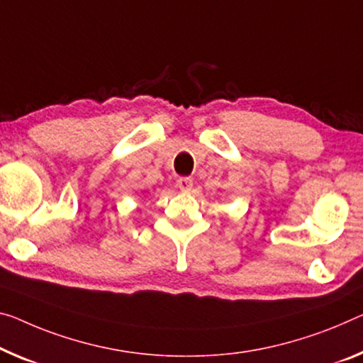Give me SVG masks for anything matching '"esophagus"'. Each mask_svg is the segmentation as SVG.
Instances as JSON below:
<instances>
[{
  "label": "esophagus",
  "mask_w": 363,
  "mask_h": 363,
  "mask_svg": "<svg viewBox=\"0 0 363 363\" xmlns=\"http://www.w3.org/2000/svg\"><path fill=\"white\" fill-rule=\"evenodd\" d=\"M177 185H178V188L182 189V191H191L193 180L189 177H182V178H178V180H177Z\"/></svg>",
  "instance_id": "obj_1"
}]
</instances>
